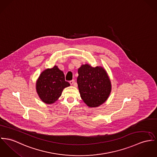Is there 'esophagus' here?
<instances>
[{"instance_id": "esophagus-1", "label": "esophagus", "mask_w": 157, "mask_h": 157, "mask_svg": "<svg viewBox=\"0 0 157 157\" xmlns=\"http://www.w3.org/2000/svg\"><path fill=\"white\" fill-rule=\"evenodd\" d=\"M69 83L71 84V85H73L75 84V80H72V81H70Z\"/></svg>"}]
</instances>
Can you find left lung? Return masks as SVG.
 Returning a JSON list of instances; mask_svg holds the SVG:
<instances>
[{"label": "left lung", "mask_w": 157, "mask_h": 157, "mask_svg": "<svg viewBox=\"0 0 157 157\" xmlns=\"http://www.w3.org/2000/svg\"><path fill=\"white\" fill-rule=\"evenodd\" d=\"M77 84L81 98L90 108L98 107L108 99L111 83L106 71L100 66L95 67L82 64L78 69Z\"/></svg>", "instance_id": "left-lung-1"}]
</instances>
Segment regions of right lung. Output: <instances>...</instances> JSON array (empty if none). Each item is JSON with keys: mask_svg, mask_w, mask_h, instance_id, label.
Here are the masks:
<instances>
[{"mask_svg": "<svg viewBox=\"0 0 157 157\" xmlns=\"http://www.w3.org/2000/svg\"><path fill=\"white\" fill-rule=\"evenodd\" d=\"M69 86L70 84L65 81L64 73L54 66L41 73L36 81V91L42 101L51 104L58 100L63 89Z\"/></svg>", "mask_w": 157, "mask_h": 157, "instance_id": "1", "label": "right lung"}]
</instances>
